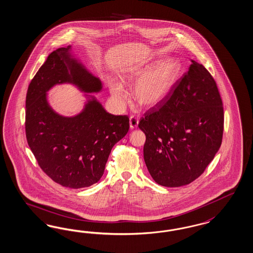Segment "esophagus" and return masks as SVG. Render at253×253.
<instances>
[{
	"label": "esophagus",
	"instance_id": "obj_1",
	"mask_svg": "<svg viewBox=\"0 0 253 253\" xmlns=\"http://www.w3.org/2000/svg\"><path fill=\"white\" fill-rule=\"evenodd\" d=\"M139 118L134 116V115H131L130 118H129V126H130L131 128H136L139 125Z\"/></svg>",
	"mask_w": 253,
	"mask_h": 253
}]
</instances>
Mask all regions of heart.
<instances>
[{"instance_id":"b5f03b06","label":"heart","mask_w":253,"mask_h":253,"mask_svg":"<svg viewBox=\"0 0 253 253\" xmlns=\"http://www.w3.org/2000/svg\"><path fill=\"white\" fill-rule=\"evenodd\" d=\"M147 69V67L138 68L133 75L138 76L143 74ZM179 71L178 60L168 58L160 61L136 81L132 90L133 98L140 106L150 108L158 105L169 93ZM110 88L116 98H124L126 95L122 84L117 82H112Z\"/></svg>"}]
</instances>
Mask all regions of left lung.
Here are the masks:
<instances>
[{"label":"left lung","instance_id":"1","mask_svg":"<svg viewBox=\"0 0 253 253\" xmlns=\"http://www.w3.org/2000/svg\"><path fill=\"white\" fill-rule=\"evenodd\" d=\"M223 123L216 82L192 60L170 93L139 123L146 136L144 161L155 182L179 187L201 176L220 149Z\"/></svg>","mask_w":253,"mask_h":253}]
</instances>
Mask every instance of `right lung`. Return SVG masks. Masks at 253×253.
<instances>
[{"mask_svg": "<svg viewBox=\"0 0 253 253\" xmlns=\"http://www.w3.org/2000/svg\"><path fill=\"white\" fill-rule=\"evenodd\" d=\"M71 46L49 55L31 82L26 97L25 130L37 163L50 179L79 189L98 182L116 142L129 129L127 115H113L90 100L82 114L67 118L48 105L46 91L56 84L74 83L84 92L101 83L70 56Z\"/></svg>", "mask_w": 253, "mask_h": 253, "instance_id": "1", "label": "right lung"}]
</instances>
